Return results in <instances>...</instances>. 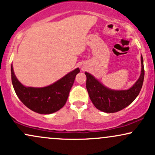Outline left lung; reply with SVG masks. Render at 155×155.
I'll return each instance as SVG.
<instances>
[{"label": "left lung", "instance_id": "obj_1", "mask_svg": "<svg viewBox=\"0 0 155 155\" xmlns=\"http://www.w3.org/2000/svg\"><path fill=\"white\" fill-rule=\"evenodd\" d=\"M140 59L141 74L139 79L132 87L127 90H110L99 82L91 74L85 72L87 90L90 100L97 109L106 113H114L127 107L136 98L141 90L144 79V68L142 56Z\"/></svg>", "mask_w": 155, "mask_h": 155}]
</instances>
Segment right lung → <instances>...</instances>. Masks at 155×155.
<instances>
[{"mask_svg":"<svg viewBox=\"0 0 155 155\" xmlns=\"http://www.w3.org/2000/svg\"><path fill=\"white\" fill-rule=\"evenodd\" d=\"M79 71L76 68L46 87H26L16 78L12 65L11 66L12 84L19 100L32 111L41 114L54 113L63 107Z\"/></svg>","mask_w":155,"mask_h":155,"instance_id":"add662e5","label":"right lung"}]
</instances>
